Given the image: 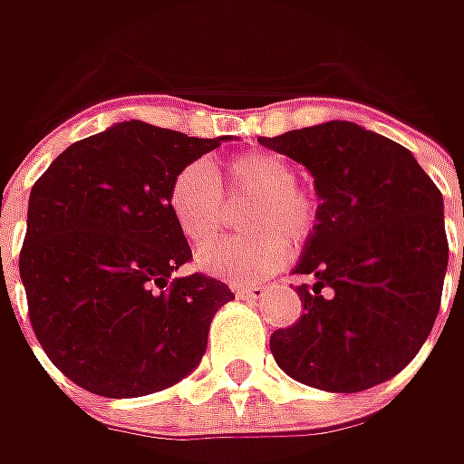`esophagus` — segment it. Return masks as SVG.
<instances>
[{
    "mask_svg": "<svg viewBox=\"0 0 464 464\" xmlns=\"http://www.w3.org/2000/svg\"><path fill=\"white\" fill-rule=\"evenodd\" d=\"M235 292H237V296H242V299L258 302V299L266 296V286H260V284H247V286H237Z\"/></svg>",
    "mask_w": 464,
    "mask_h": 464,
    "instance_id": "obj_1",
    "label": "esophagus"
}]
</instances>
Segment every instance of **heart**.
Instances as JSON below:
<instances>
[{
    "mask_svg": "<svg viewBox=\"0 0 464 464\" xmlns=\"http://www.w3.org/2000/svg\"><path fill=\"white\" fill-rule=\"evenodd\" d=\"M227 196H253L247 227L258 235L211 242L196 253L198 268L227 281H253L278 271L289 258V242L302 245L317 224V198L296 186L295 165L274 152H250L211 168L190 162L168 190V206L180 235L190 245L211 240Z\"/></svg>",
    "mask_w": 464,
    "mask_h": 464,
    "instance_id": "heart-1",
    "label": "heart"
}]
</instances>
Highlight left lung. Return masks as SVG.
Masks as SVG:
<instances>
[{"label": "left lung", "mask_w": 464, "mask_h": 464, "mask_svg": "<svg viewBox=\"0 0 464 464\" xmlns=\"http://www.w3.org/2000/svg\"><path fill=\"white\" fill-rule=\"evenodd\" d=\"M304 165L317 224L295 274L302 317L271 335L276 364L296 382L362 392L413 362L434 328L450 245L444 198L416 157L351 121L258 139Z\"/></svg>", "instance_id": "left-lung-1"}]
</instances>
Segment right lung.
<instances>
[{
	"mask_svg": "<svg viewBox=\"0 0 464 464\" xmlns=\"http://www.w3.org/2000/svg\"><path fill=\"white\" fill-rule=\"evenodd\" d=\"M222 141L123 121L66 147L33 186L20 278L35 338L72 382L139 398L198 366L235 295L204 274L172 278L190 247L168 190Z\"/></svg>",
	"mask_w": 464,
	"mask_h": 464,
	"instance_id": "1",
	"label": "right lung"
}]
</instances>
